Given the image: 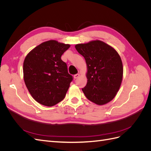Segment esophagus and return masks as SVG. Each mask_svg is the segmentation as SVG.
Listing matches in <instances>:
<instances>
[{"mask_svg":"<svg viewBox=\"0 0 151 151\" xmlns=\"http://www.w3.org/2000/svg\"><path fill=\"white\" fill-rule=\"evenodd\" d=\"M79 76H80L79 74H75V75L74 76V77L75 79H77V78H78V77H79Z\"/></svg>","mask_w":151,"mask_h":151,"instance_id":"1","label":"esophagus"}]
</instances>
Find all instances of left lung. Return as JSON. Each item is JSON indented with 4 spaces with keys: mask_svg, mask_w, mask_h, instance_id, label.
<instances>
[{
    "mask_svg": "<svg viewBox=\"0 0 151 151\" xmlns=\"http://www.w3.org/2000/svg\"><path fill=\"white\" fill-rule=\"evenodd\" d=\"M77 51L88 66V83L82 89L86 97L98 105L115 98L123 78V65L116 50L101 41L77 44Z\"/></svg>",
    "mask_w": 151,
    "mask_h": 151,
    "instance_id": "8db88e82",
    "label": "left lung"
}]
</instances>
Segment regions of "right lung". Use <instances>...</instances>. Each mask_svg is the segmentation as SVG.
<instances>
[{
	"mask_svg": "<svg viewBox=\"0 0 151 151\" xmlns=\"http://www.w3.org/2000/svg\"><path fill=\"white\" fill-rule=\"evenodd\" d=\"M70 45L50 40L35 47L23 63L25 84L36 101L52 106L64 99L73 80L61 56Z\"/></svg>",
	"mask_w": 151,
	"mask_h": 151,
	"instance_id": "1",
	"label": "right lung"
}]
</instances>
